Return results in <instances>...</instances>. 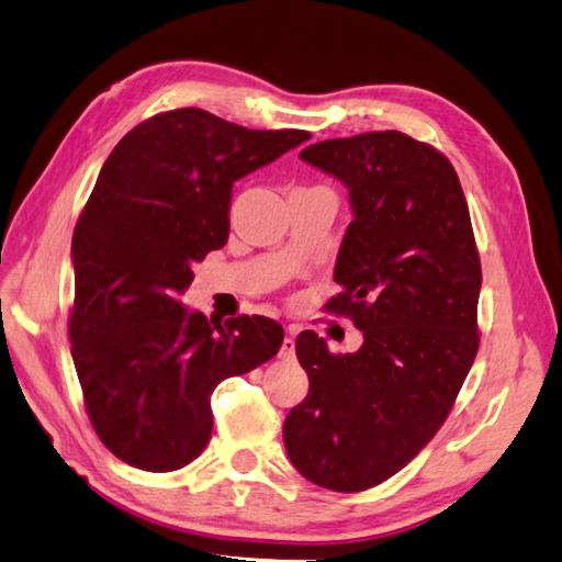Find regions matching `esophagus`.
<instances>
[{
  "label": "esophagus",
  "mask_w": 562,
  "mask_h": 562,
  "mask_svg": "<svg viewBox=\"0 0 562 562\" xmlns=\"http://www.w3.org/2000/svg\"><path fill=\"white\" fill-rule=\"evenodd\" d=\"M280 359H284V361L294 359V331H292V329H290V334L284 336V339H282V346H280Z\"/></svg>",
  "instance_id": "34e87169"
}]
</instances>
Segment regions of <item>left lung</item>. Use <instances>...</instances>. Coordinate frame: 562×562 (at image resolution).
I'll use <instances>...</instances> for the list:
<instances>
[{
    "instance_id": "1",
    "label": "left lung",
    "mask_w": 562,
    "mask_h": 562,
    "mask_svg": "<svg viewBox=\"0 0 562 562\" xmlns=\"http://www.w3.org/2000/svg\"><path fill=\"white\" fill-rule=\"evenodd\" d=\"M349 189L326 310L363 331L356 353L297 336L310 393L284 420L297 472L331 492L385 482L432 440L479 351L482 290L472 218L442 151L397 130L326 139L300 151Z\"/></svg>"
}]
</instances>
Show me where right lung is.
I'll use <instances>...</instances> for the list:
<instances>
[{
    "mask_svg": "<svg viewBox=\"0 0 562 562\" xmlns=\"http://www.w3.org/2000/svg\"><path fill=\"white\" fill-rule=\"evenodd\" d=\"M307 139L181 108L110 151L74 231L68 336L90 423L122 462L145 472L193 462L213 430V387L280 351L278 322H209L181 294L193 265L226 246L233 181Z\"/></svg>",
    "mask_w": 562,
    "mask_h": 562,
    "instance_id": "add662e5",
    "label": "right lung"
}]
</instances>
